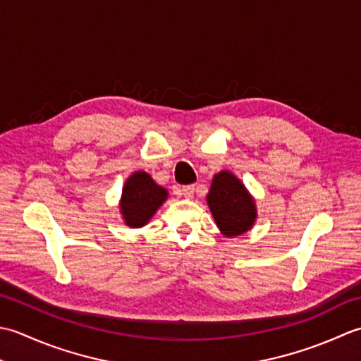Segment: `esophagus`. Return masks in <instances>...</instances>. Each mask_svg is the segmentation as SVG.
I'll use <instances>...</instances> for the list:
<instances>
[{
  "label": "esophagus",
  "mask_w": 361,
  "mask_h": 361,
  "mask_svg": "<svg viewBox=\"0 0 361 361\" xmlns=\"http://www.w3.org/2000/svg\"><path fill=\"white\" fill-rule=\"evenodd\" d=\"M180 191H182V195L187 197V200H191L195 195V185H185V187H182Z\"/></svg>",
  "instance_id": "obj_1"
}]
</instances>
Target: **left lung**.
<instances>
[{"instance_id":"left-lung-1","label":"left lung","mask_w":361,"mask_h":361,"mask_svg":"<svg viewBox=\"0 0 361 361\" xmlns=\"http://www.w3.org/2000/svg\"><path fill=\"white\" fill-rule=\"evenodd\" d=\"M207 204L218 229L226 237H238L254 226L257 218L255 201L231 171L215 174L207 195Z\"/></svg>"}]
</instances>
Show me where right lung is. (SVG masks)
Returning a JSON list of instances; mask_svg holds the SVG:
<instances>
[{"label":"right lung","mask_w":361,"mask_h":361,"mask_svg":"<svg viewBox=\"0 0 361 361\" xmlns=\"http://www.w3.org/2000/svg\"><path fill=\"white\" fill-rule=\"evenodd\" d=\"M166 197L168 191L157 185L148 173L135 171L123 187L120 210L124 223L135 229L148 224Z\"/></svg>","instance_id":"obj_1"}]
</instances>
